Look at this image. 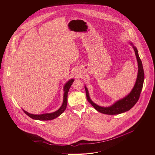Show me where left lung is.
Wrapping results in <instances>:
<instances>
[{
  "label": "left lung",
  "mask_w": 155,
  "mask_h": 155,
  "mask_svg": "<svg viewBox=\"0 0 155 155\" xmlns=\"http://www.w3.org/2000/svg\"><path fill=\"white\" fill-rule=\"evenodd\" d=\"M131 44L133 45L132 44ZM133 48L135 53V55L138 61V76H137L136 83L133 88V90L131 91V92L128 95H127L124 98L121 100H119L110 107H103L97 105L91 100L89 96L88 89L85 86L86 96H87L88 101L92 105V106L96 109V110L99 111L100 113H102L105 114H109V115L121 114L127 111L130 110L139 100L140 92L143 87V81H144V71H143V68L142 66V61L138 55V50L134 46H133Z\"/></svg>",
  "instance_id": "1"
}]
</instances>
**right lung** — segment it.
Segmentation results:
<instances>
[{
    "mask_svg": "<svg viewBox=\"0 0 155 155\" xmlns=\"http://www.w3.org/2000/svg\"><path fill=\"white\" fill-rule=\"evenodd\" d=\"M74 82V80L71 79L70 81H68L64 85V97H63V103L62 106L60 107L58 110L52 113H46V114H30L29 113L24 110L22 109L23 111L30 117L34 120H53L54 118H56L59 116L60 114H61L64 111L66 110V109L67 104V94L69 91V89L70 87L71 86L72 84Z\"/></svg>",
    "mask_w": 155,
    "mask_h": 155,
    "instance_id": "add662e5",
    "label": "right lung"
}]
</instances>
